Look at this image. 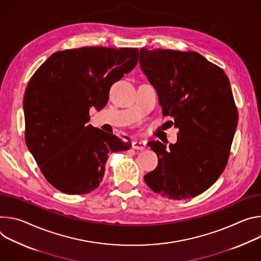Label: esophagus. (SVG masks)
I'll list each match as a JSON object with an SVG mask.
<instances>
[{"instance_id": "esophagus-1", "label": "esophagus", "mask_w": 261, "mask_h": 261, "mask_svg": "<svg viewBox=\"0 0 261 261\" xmlns=\"http://www.w3.org/2000/svg\"><path fill=\"white\" fill-rule=\"evenodd\" d=\"M132 147L136 150H144L146 148V143L144 141H134Z\"/></svg>"}]
</instances>
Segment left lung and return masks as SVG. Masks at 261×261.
Segmentation results:
<instances>
[{
	"label": "left lung",
	"instance_id": "8db88e82",
	"mask_svg": "<svg viewBox=\"0 0 261 261\" xmlns=\"http://www.w3.org/2000/svg\"><path fill=\"white\" fill-rule=\"evenodd\" d=\"M140 64L163 115L172 117L168 123L179 129L169 149L160 141L148 143L159 164L144 180L163 197L194 198L217 181L228 163L239 120L229 79L193 50L141 48Z\"/></svg>",
	"mask_w": 261,
	"mask_h": 261
}]
</instances>
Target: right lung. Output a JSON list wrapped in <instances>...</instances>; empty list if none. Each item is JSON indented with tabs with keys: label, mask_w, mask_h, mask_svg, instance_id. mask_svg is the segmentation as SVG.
Masks as SVG:
<instances>
[{
	"label": "right lung",
	"mask_w": 261,
	"mask_h": 261,
	"mask_svg": "<svg viewBox=\"0 0 261 261\" xmlns=\"http://www.w3.org/2000/svg\"><path fill=\"white\" fill-rule=\"evenodd\" d=\"M137 47L84 46L54 53L30 79L23 96L24 140L47 182L82 195L100 185L109 154L130 148L129 139L87 124L101 110L114 83L138 63Z\"/></svg>",
	"instance_id": "obj_1"
}]
</instances>
